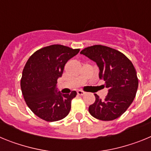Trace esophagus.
I'll return each instance as SVG.
<instances>
[{
    "label": "esophagus",
    "mask_w": 151,
    "mask_h": 151,
    "mask_svg": "<svg viewBox=\"0 0 151 151\" xmlns=\"http://www.w3.org/2000/svg\"><path fill=\"white\" fill-rule=\"evenodd\" d=\"M77 93H78V95H84V94H85V92H84L83 91H81V90H78V91H77Z\"/></svg>",
    "instance_id": "34e87169"
}]
</instances>
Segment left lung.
Listing matches in <instances>:
<instances>
[{"mask_svg": "<svg viewBox=\"0 0 151 151\" xmlns=\"http://www.w3.org/2000/svg\"><path fill=\"white\" fill-rule=\"evenodd\" d=\"M80 54L97 63L99 78L108 88L105 100L94 94L95 102L88 108L90 114L103 121L119 117L132 104L138 90V79L132 63L121 52L103 45L86 47Z\"/></svg>", "mask_w": 151, "mask_h": 151, "instance_id": "left-lung-1", "label": "left lung"}]
</instances>
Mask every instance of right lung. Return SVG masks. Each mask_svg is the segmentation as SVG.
<instances>
[{"mask_svg":"<svg viewBox=\"0 0 151 151\" xmlns=\"http://www.w3.org/2000/svg\"><path fill=\"white\" fill-rule=\"evenodd\" d=\"M79 49L53 45L37 50L29 57L22 71L21 89L26 104L39 118L55 122L65 118L71 109L72 100L76 96L62 94L57 88L69 60Z\"/></svg>","mask_w":151,"mask_h":151,"instance_id":"obj_1","label":"right lung"}]
</instances>
